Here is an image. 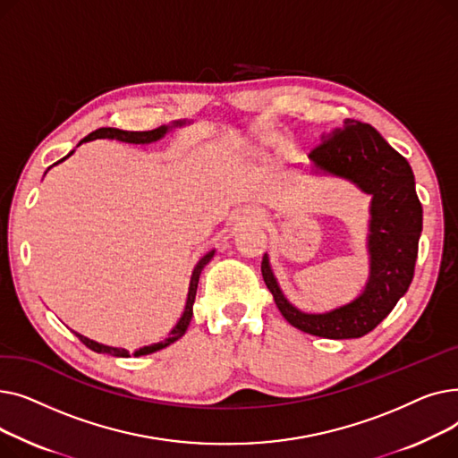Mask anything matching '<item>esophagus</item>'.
I'll return each instance as SVG.
<instances>
[{
	"label": "esophagus",
	"instance_id": "1",
	"mask_svg": "<svg viewBox=\"0 0 458 458\" xmlns=\"http://www.w3.org/2000/svg\"><path fill=\"white\" fill-rule=\"evenodd\" d=\"M258 221H261V213L254 208H249V209H243L242 213H239L235 216V225L237 226H247V225H256Z\"/></svg>",
	"mask_w": 458,
	"mask_h": 458
}]
</instances>
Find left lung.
<instances>
[{
    "label": "left lung",
    "instance_id": "8db88e82",
    "mask_svg": "<svg viewBox=\"0 0 458 458\" xmlns=\"http://www.w3.org/2000/svg\"><path fill=\"white\" fill-rule=\"evenodd\" d=\"M310 173L342 178L371 197L368 225L369 276L362 293L323 314H310L287 301L263 256L261 275L284 319L328 340L362 338L386 318L414 278L423 209L414 173L373 126L347 118L342 128L321 135L310 152Z\"/></svg>",
    "mask_w": 458,
    "mask_h": 458
}]
</instances>
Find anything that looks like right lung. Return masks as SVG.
<instances>
[{"label":"right lung","instance_id":"obj_1","mask_svg":"<svg viewBox=\"0 0 458 458\" xmlns=\"http://www.w3.org/2000/svg\"><path fill=\"white\" fill-rule=\"evenodd\" d=\"M185 124H187V120H176V123H173V124L159 126V128L150 130V131H124V130H116V128H100V130H96V131L89 133L81 142L94 140V139H114V140L130 142V144H150V142L161 140L168 131H173L174 128H182V126H185ZM81 142H80V144H81ZM80 144H78V147H80ZM72 154H74V150H72L68 156H64L63 159H59L57 163L64 161V159L70 157ZM57 163H54V165H57ZM54 165H52V166H54ZM52 166H50V168H52ZM50 168H47V171H50ZM47 171H46V173H47ZM46 173H44V174H46ZM213 256H215V249H211L209 252H206V254L197 261V266H195V269H192V275H191V282H189V292H187V301H185L183 314H182V318L178 319V323L173 327V330L168 332L166 338H165L163 342H157V344H152V345H144V347L137 349V351L133 352V356H144V354H152V352H156V351H161V349L168 347L171 344H174L176 340H180L182 335L185 334V330H187V327H189V323H191V318H192V304H195L200 273H202V269L208 266L209 259H211ZM74 334L78 335L80 342H83V344H85L90 351H94V352H102V354L106 352V354H111V356H120V358H128V356H130V351H126V349H123V347H109V345L98 344V342H94V340H89L87 335H81L80 332H74Z\"/></svg>","mask_w":458,"mask_h":458}]
</instances>
